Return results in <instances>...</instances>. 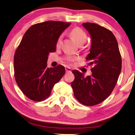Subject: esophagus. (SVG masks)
Returning <instances> with one entry per match:
<instances>
[{"label":"esophagus","instance_id":"34e87169","mask_svg":"<svg viewBox=\"0 0 135 135\" xmlns=\"http://www.w3.org/2000/svg\"><path fill=\"white\" fill-rule=\"evenodd\" d=\"M65 70H66V72H71V69H70V68H69V67H66L65 68Z\"/></svg>","mask_w":135,"mask_h":135}]
</instances>
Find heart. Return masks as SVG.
Segmentation results:
<instances>
[{
    "mask_svg": "<svg viewBox=\"0 0 135 135\" xmlns=\"http://www.w3.org/2000/svg\"><path fill=\"white\" fill-rule=\"evenodd\" d=\"M70 34L71 35V36L73 37V39H74L75 41L76 42V44L79 45H83V44H84L86 41H87V35L86 32L84 30H83L82 28L79 27H74V28L70 30ZM61 39H62V35H60L58 39H57V45H59L60 44ZM66 61L68 62H72V61H74L75 60H77L76 57H68L66 58Z\"/></svg>",
    "mask_w": 135,
    "mask_h": 135,
    "instance_id": "1",
    "label": "heart"
}]
</instances>
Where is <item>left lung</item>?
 <instances>
[{
  "instance_id": "1",
  "label": "left lung",
  "mask_w": 135,
  "mask_h": 135,
  "mask_svg": "<svg viewBox=\"0 0 135 135\" xmlns=\"http://www.w3.org/2000/svg\"><path fill=\"white\" fill-rule=\"evenodd\" d=\"M91 37L87 61L92 66L91 76H84L77 70L71 83L75 98L86 106L99 104L107 99L117 83L121 70V56L117 41L111 30L93 23L83 24Z\"/></svg>"
}]
</instances>
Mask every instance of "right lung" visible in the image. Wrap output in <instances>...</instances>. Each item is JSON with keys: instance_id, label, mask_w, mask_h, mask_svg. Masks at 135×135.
Wrapping results in <instances>:
<instances>
[{"instance_id": "right-lung-1", "label": "right lung", "mask_w": 135, "mask_h": 135, "mask_svg": "<svg viewBox=\"0 0 135 135\" xmlns=\"http://www.w3.org/2000/svg\"><path fill=\"white\" fill-rule=\"evenodd\" d=\"M70 23L47 21L28 28L14 54V76L23 94L40 102L50 96L54 84L65 74L63 66L47 68L50 52L56 50L60 35Z\"/></svg>"}]
</instances>
